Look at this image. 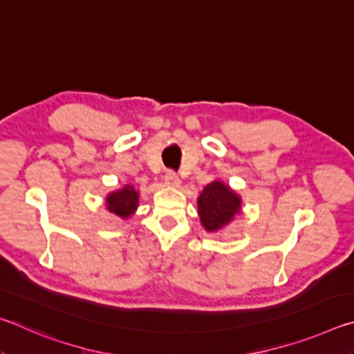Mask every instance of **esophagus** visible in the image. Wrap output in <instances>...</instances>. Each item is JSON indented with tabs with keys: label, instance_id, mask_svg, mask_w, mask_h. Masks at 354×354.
Instances as JSON below:
<instances>
[{
	"label": "esophagus",
	"instance_id": "34e87169",
	"mask_svg": "<svg viewBox=\"0 0 354 354\" xmlns=\"http://www.w3.org/2000/svg\"><path fill=\"white\" fill-rule=\"evenodd\" d=\"M165 185L166 187H178L180 185V178L174 171H167L165 174Z\"/></svg>",
	"mask_w": 354,
	"mask_h": 354
}]
</instances>
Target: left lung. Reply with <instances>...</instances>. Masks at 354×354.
Wrapping results in <instances>:
<instances>
[{
	"label": "left lung",
	"instance_id": "obj_1",
	"mask_svg": "<svg viewBox=\"0 0 354 354\" xmlns=\"http://www.w3.org/2000/svg\"><path fill=\"white\" fill-rule=\"evenodd\" d=\"M241 197L221 180L208 183L197 199L202 225L207 232H219L241 213Z\"/></svg>",
	"mask_w": 354,
	"mask_h": 354
}]
</instances>
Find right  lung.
I'll return each instance as SVG.
<instances>
[{
  "instance_id": "obj_1",
  "label": "right lung",
  "mask_w": 354,
  "mask_h": 354,
  "mask_svg": "<svg viewBox=\"0 0 354 354\" xmlns=\"http://www.w3.org/2000/svg\"><path fill=\"white\" fill-rule=\"evenodd\" d=\"M138 197L140 196L132 185H126L124 188L110 193L105 199V203H107L110 213H115L120 218L126 219L135 213L136 207H138Z\"/></svg>"
}]
</instances>
